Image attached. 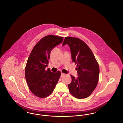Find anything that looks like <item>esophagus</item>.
<instances>
[{
    "instance_id": "34e87169",
    "label": "esophagus",
    "mask_w": 123,
    "mask_h": 123,
    "mask_svg": "<svg viewBox=\"0 0 123 123\" xmlns=\"http://www.w3.org/2000/svg\"><path fill=\"white\" fill-rule=\"evenodd\" d=\"M65 75V74L64 73H61V77H63Z\"/></svg>"
}]
</instances>
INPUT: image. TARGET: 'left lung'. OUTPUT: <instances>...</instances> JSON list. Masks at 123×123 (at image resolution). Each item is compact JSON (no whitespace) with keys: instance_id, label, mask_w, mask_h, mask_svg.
Masks as SVG:
<instances>
[{"instance_id":"1","label":"left lung","mask_w":123,"mask_h":123,"mask_svg":"<svg viewBox=\"0 0 123 123\" xmlns=\"http://www.w3.org/2000/svg\"><path fill=\"white\" fill-rule=\"evenodd\" d=\"M70 47L72 61L75 62L78 77L70 75L71 83L68 85L70 94L77 99L88 97L96 87L99 77V66L91 50L79 38L66 37L63 46Z\"/></svg>"}]
</instances>
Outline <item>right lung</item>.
<instances>
[{
	"mask_svg": "<svg viewBox=\"0 0 123 123\" xmlns=\"http://www.w3.org/2000/svg\"><path fill=\"white\" fill-rule=\"evenodd\" d=\"M63 37L49 35L42 38L33 48L25 70L26 82L31 92L40 98L52 94L61 76V72L46 70L50 53L53 47L63 41Z\"/></svg>",
	"mask_w": 123,
	"mask_h": 123,
	"instance_id": "right-lung-1",
	"label": "right lung"
}]
</instances>
